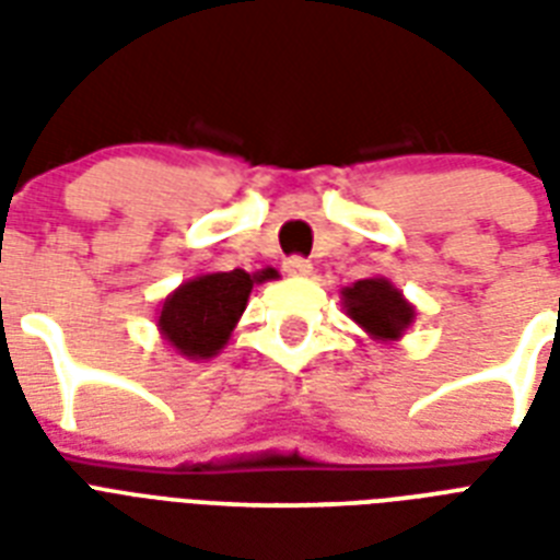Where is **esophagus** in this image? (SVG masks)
Listing matches in <instances>:
<instances>
[{
	"label": "esophagus",
	"mask_w": 560,
	"mask_h": 560,
	"mask_svg": "<svg viewBox=\"0 0 560 560\" xmlns=\"http://www.w3.org/2000/svg\"><path fill=\"white\" fill-rule=\"evenodd\" d=\"M311 270H314V264L307 261V258H302V255H290L288 261H284V272H288V276H293V279L311 276Z\"/></svg>",
	"instance_id": "esophagus-1"
}]
</instances>
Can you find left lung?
Wrapping results in <instances>:
<instances>
[{"instance_id": "obj_1", "label": "left lung", "mask_w": 560, "mask_h": 560, "mask_svg": "<svg viewBox=\"0 0 560 560\" xmlns=\"http://www.w3.org/2000/svg\"><path fill=\"white\" fill-rule=\"evenodd\" d=\"M342 305H346V314L369 337L383 342L400 340L416 319V307L409 305L404 293L389 279H381V276L360 279L351 288L342 290Z\"/></svg>"}]
</instances>
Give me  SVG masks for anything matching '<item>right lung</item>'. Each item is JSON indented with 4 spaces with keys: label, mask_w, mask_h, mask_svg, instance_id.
<instances>
[{
    "label": "right lung",
    "mask_w": 560,
    "mask_h": 560,
    "mask_svg": "<svg viewBox=\"0 0 560 560\" xmlns=\"http://www.w3.org/2000/svg\"><path fill=\"white\" fill-rule=\"evenodd\" d=\"M279 272L267 267L261 272H206L183 281L160 311V334L171 349L188 360L214 358L235 331L244 314L253 284L276 279Z\"/></svg>",
    "instance_id": "obj_1"
}]
</instances>
